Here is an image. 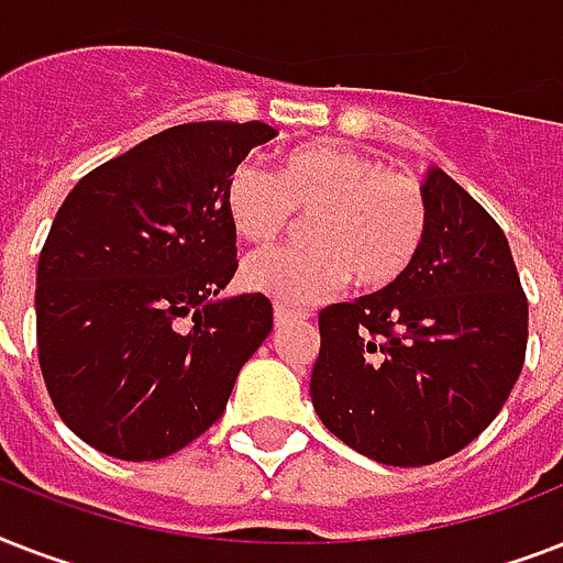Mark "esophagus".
I'll return each mask as SVG.
<instances>
[{"instance_id":"esophagus-1","label":"esophagus","mask_w":563,"mask_h":563,"mask_svg":"<svg viewBox=\"0 0 563 563\" xmlns=\"http://www.w3.org/2000/svg\"><path fill=\"white\" fill-rule=\"evenodd\" d=\"M303 318H309L303 309H289V307H283V303H277V307H274V324L277 327L291 324V321H303Z\"/></svg>"}]
</instances>
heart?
<instances>
[{
    "instance_id": "1",
    "label": "heart",
    "mask_w": 563,
    "mask_h": 563,
    "mask_svg": "<svg viewBox=\"0 0 563 563\" xmlns=\"http://www.w3.org/2000/svg\"><path fill=\"white\" fill-rule=\"evenodd\" d=\"M221 201L230 228L254 247L280 242L298 216L309 219V247L251 256L242 286L277 303L307 307L342 291L385 289L409 272L423 247L429 203L411 175L335 143H303L272 172L239 163Z\"/></svg>"
}]
</instances>
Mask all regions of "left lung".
<instances>
[{
    "mask_svg": "<svg viewBox=\"0 0 563 563\" xmlns=\"http://www.w3.org/2000/svg\"><path fill=\"white\" fill-rule=\"evenodd\" d=\"M427 239L383 291L321 309L312 406L335 438L391 467L467 446L523 371L529 303L497 221L446 172L423 184Z\"/></svg>",
    "mask_w": 563,
    "mask_h": 563,
    "instance_id": "obj_1",
    "label": "left lung"
}]
</instances>
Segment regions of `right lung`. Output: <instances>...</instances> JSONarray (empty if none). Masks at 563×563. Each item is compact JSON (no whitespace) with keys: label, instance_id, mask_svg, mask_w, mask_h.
I'll use <instances>...</instances> for the list:
<instances>
[{"label":"right lung","instance_id":"1","mask_svg":"<svg viewBox=\"0 0 563 563\" xmlns=\"http://www.w3.org/2000/svg\"><path fill=\"white\" fill-rule=\"evenodd\" d=\"M265 122H189L84 175L37 263V356L75 435L125 462L184 450L221 418L272 333L265 295L221 298L236 230L221 187Z\"/></svg>","mask_w":563,"mask_h":563}]
</instances>
